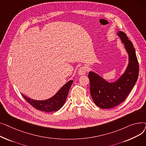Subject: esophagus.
<instances>
[{"instance_id":"1","label":"esophagus","mask_w":146,"mask_h":146,"mask_svg":"<svg viewBox=\"0 0 146 146\" xmlns=\"http://www.w3.org/2000/svg\"><path fill=\"white\" fill-rule=\"evenodd\" d=\"M88 71V67L87 66H83L79 68L78 71V74L79 76H82L83 74H85Z\"/></svg>"}]
</instances>
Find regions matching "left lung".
<instances>
[{"label": "left lung", "mask_w": 146, "mask_h": 146, "mask_svg": "<svg viewBox=\"0 0 146 146\" xmlns=\"http://www.w3.org/2000/svg\"><path fill=\"white\" fill-rule=\"evenodd\" d=\"M121 42L128 54V64L124 73L113 82H109L94 72H90V91L95 104L102 109H109L123 102L135 85L139 67L133 45L127 35L118 31Z\"/></svg>", "instance_id": "8db88e82"}]
</instances>
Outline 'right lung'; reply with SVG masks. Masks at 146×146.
<instances>
[{
    "label": "right lung",
    "instance_id": "1",
    "mask_svg": "<svg viewBox=\"0 0 146 146\" xmlns=\"http://www.w3.org/2000/svg\"><path fill=\"white\" fill-rule=\"evenodd\" d=\"M73 82V80H69L52 97L46 100L37 101L23 94H22V96L27 102L38 110L47 112L57 111L64 105Z\"/></svg>",
    "mask_w": 146,
    "mask_h": 146
}]
</instances>
